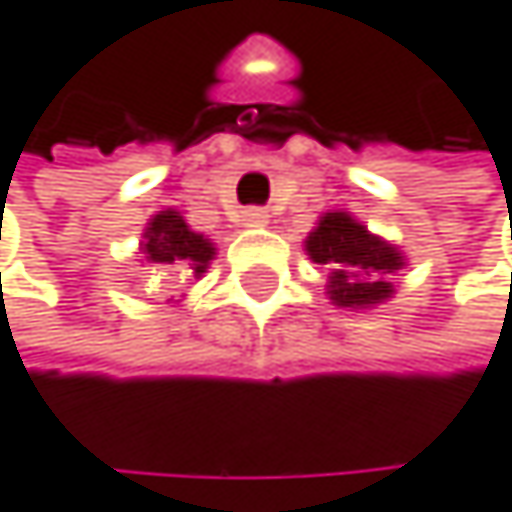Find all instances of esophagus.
<instances>
[{
	"label": "esophagus",
	"mask_w": 512,
	"mask_h": 512,
	"mask_svg": "<svg viewBox=\"0 0 512 512\" xmlns=\"http://www.w3.org/2000/svg\"><path fill=\"white\" fill-rule=\"evenodd\" d=\"M265 222H269V215H265L262 209H247V212H243V225L256 228V225H265Z\"/></svg>",
	"instance_id": "34e87169"
}]
</instances>
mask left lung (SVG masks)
Listing matches in <instances>:
<instances>
[{
    "instance_id": "left-lung-1",
    "label": "left lung",
    "mask_w": 512,
    "mask_h": 512,
    "mask_svg": "<svg viewBox=\"0 0 512 512\" xmlns=\"http://www.w3.org/2000/svg\"><path fill=\"white\" fill-rule=\"evenodd\" d=\"M312 262L328 265V297L344 309H369L394 294L391 275L403 269L394 243L375 237L347 212H325L306 237Z\"/></svg>"
}]
</instances>
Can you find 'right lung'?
<instances>
[{"label":"right lung","mask_w":512,"mask_h":512,"mask_svg":"<svg viewBox=\"0 0 512 512\" xmlns=\"http://www.w3.org/2000/svg\"><path fill=\"white\" fill-rule=\"evenodd\" d=\"M140 250H143L146 262L171 265L174 275L184 278V281L187 278H203L206 269H209V262L215 259L212 240L190 231V225L184 222V215L174 212V209H165V212L149 218Z\"/></svg>","instance_id":"obj_1"}]
</instances>
